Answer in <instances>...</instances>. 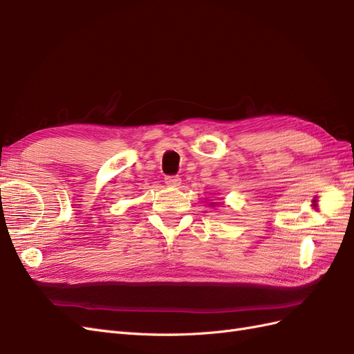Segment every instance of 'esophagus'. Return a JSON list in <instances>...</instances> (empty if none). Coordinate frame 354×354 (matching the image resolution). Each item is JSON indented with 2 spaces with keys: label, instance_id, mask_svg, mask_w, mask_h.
Listing matches in <instances>:
<instances>
[{
  "label": "esophagus",
  "instance_id": "esophagus-1",
  "mask_svg": "<svg viewBox=\"0 0 354 354\" xmlns=\"http://www.w3.org/2000/svg\"><path fill=\"white\" fill-rule=\"evenodd\" d=\"M165 183L168 186H171V187H177L181 183V178L178 176H167L165 177Z\"/></svg>",
  "mask_w": 354,
  "mask_h": 354
}]
</instances>
